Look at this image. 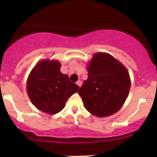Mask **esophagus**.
I'll list each match as a JSON object with an SVG mask.
<instances>
[{"instance_id":"esophagus-1","label":"esophagus","mask_w":157,"mask_h":157,"mask_svg":"<svg viewBox=\"0 0 157 157\" xmlns=\"http://www.w3.org/2000/svg\"><path fill=\"white\" fill-rule=\"evenodd\" d=\"M76 84L79 87H81V81H80V80H78V81H77L76 82Z\"/></svg>"}]
</instances>
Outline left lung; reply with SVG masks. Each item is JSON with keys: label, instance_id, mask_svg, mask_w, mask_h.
Instances as JSON below:
<instances>
[{"label": "left lung", "instance_id": "left-lung-1", "mask_svg": "<svg viewBox=\"0 0 157 157\" xmlns=\"http://www.w3.org/2000/svg\"><path fill=\"white\" fill-rule=\"evenodd\" d=\"M87 70V80L78 91L86 109L98 117L117 112L125 102L131 86L125 66L108 53H96Z\"/></svg>", "mask_w": 157, "mask_h": 157}]
</instances>
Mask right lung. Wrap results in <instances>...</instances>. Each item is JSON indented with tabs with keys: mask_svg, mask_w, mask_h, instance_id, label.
<instances>
[{
	"mask_svg": "<svg viewBox=\"0 0 157 157\" xmlns=\"http://www.w3.org/2000/svg\"><path fill=\"white\" fill-rule=\"evenodd\" d=\"M60 68L59 61L43 60L32 69L27 80V93L32 104L49 114L61 111L68 98L79 89Z\"/></svg>",
	"mask_w": 157,
	"mask_h": 157,
	"instance_id": "obj_1",
	"label": "right lung"
}]
</instances>
